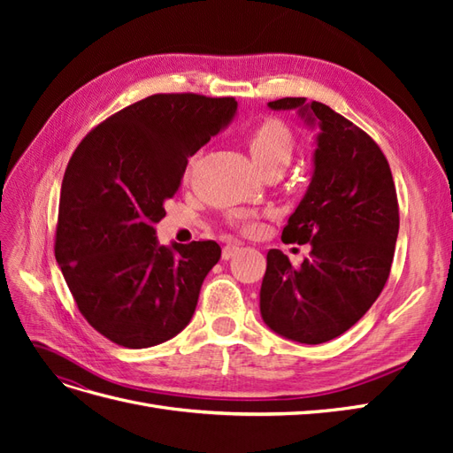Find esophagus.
Here are the masks:
<instances>
[{
  "instance_id": "1",
  "label": "esophagus",
  "mask_w": 453,
  "mask_h": 453,
  "mask_svg": "<svg viewBox=\"0 0 453 453\" xmlns=\"http://www.w3.org/2000/svg\"><path fill=\"white\" fill-rule=\"evenodd\" d=\"M240 250H242V248H240L238 243H226L225 248H223V258H225V260L232 258V257H234Z\"/></svg>"
}]
</instances>
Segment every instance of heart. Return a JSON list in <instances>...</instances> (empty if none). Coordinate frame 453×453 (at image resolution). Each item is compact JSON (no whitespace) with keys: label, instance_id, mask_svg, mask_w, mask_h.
Returning a JSON list of instances; mask_svg holds the SVG:
<instances>
[{"label":"heart","instance_id":"heart-1","mask_svg":"<svg viewBox=\"0 0 453 453\" xmlns=\"http://www.w3.org/2000/svg\"><path fill=\"white\" fill-rule=\"evenodd\" d=\"M255 166L265 172L272 166L285 168L295 153V134L281 119L265 117L245 135Z\"/></svg>","mask_w":453,"mask_h":453}]
</instances>
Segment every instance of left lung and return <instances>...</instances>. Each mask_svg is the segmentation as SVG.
Returning a JSON list of instances; mask_svg holds the SVG:
<instances>
[{
	"instance_id": "obj_1",
	"label": "left lung",
	"mask_w": 453,
	"mask_h": 453,
	"mask_svg": "<svg viewBox=\"0 0 453 453\" xmlns=\"http://www.w3.org/2000/svg\"><path fill=\"white\" fill-rule=\"evenodd\" d=\"M268 105L298 109L321 132L311 183L281 232L285 243H310V257L295 268L280 250L268 251L260 313L273 333L300 344H323L357 323L386 285L399 202L389 162L365 130L306 98Z\"/></svg>"
}]
</instances>
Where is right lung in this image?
<instances>
[{"label": "right lung", "instance_id": "obj_1", "mask_svg": "<svg viewBox=\"0 0 453 453\" xmlns=\"http://www.w3.org/2000/svg\"><path fill=\"white\" fill-rule=\"evenodd\" d=\"M236 105L230 96L153 94L92 128L67 162L54 255L79 311L119 346L162 344L193 318L221 248L213 240L158 245L155 225L188 157Z\"/></svg>", "mask_w": 453, "mask_h": 453}]
</instances>
